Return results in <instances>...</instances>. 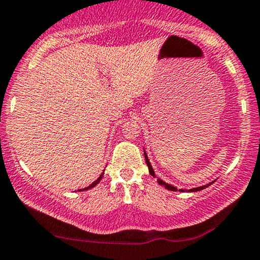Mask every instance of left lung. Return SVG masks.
I'll return each mask as SVG.
<instances>
[{
    "label": "left lung",
    "instance_id": "left-lung-1",
    "mask_svg": "<svg viewBox=\"0 0 260 260\" xmlns=\"http://www.w3.org/2000/svg\"><path fill=\"white\" fill-rule=\"evenodd\" d=\"M144 154H145V160H146L147 167H149V172H150V174H151V175H152V176L156 177V175H154V172H153L152 167H151V164H150V160H149V158H147V154H146L145 151H144ZM158 183H159V185L164 186V187H166L167 189H169V190H177L176 187H174V186H172V185H169V183H166V182L162 181V180H159V179H158ZM211 183H212V182H211ZM211 183H208V185H205V186L197 187V188L188 189V190H187V192H198V190H202V189H204V188H206V187H209L210 185H211ZM179 190H180V192H185V190H183V189H179Z\"/></svg>",
    "mask_w": 260,
    "mask_h": 260
}]
</instances>
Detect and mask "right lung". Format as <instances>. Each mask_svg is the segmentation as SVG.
<instances>
[{
    "instance_id": "obj_1",
    "label": "right lung",
    "mask_w": 260,
    "mask_h": 260,
    "mask_svg": "<svg viewBox=\"0 0 260 260\" xmlns=\"http://www.w3.org/2000/svg\"><path fill=\"white\" fill-rule=\"evenodd\" d=\"M103 175H104V173H102V174H101V176H100V177H98V179L96 180V181H94L93 183H91V185H90V186H88V187H86V188H84V189H85V190H86V189H88V188H92V187H94V186H96V185H97V183L101 181V180H102V177H103ZM79 190H83V189H79Z\"/></svg>"
}]
</instances>
